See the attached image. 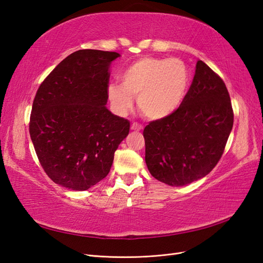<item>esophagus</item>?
Returning <instances> with one entry per match:
<instances>
[{
    "instance_id": "obj_1",
    "label": "esophagus",
    "mask_w": 263,
    "mask_h": 263,
    "mask_svg": "<svg viewBox=\"0 0 263 263\" xmlns=\"http://www.w3.org/2000/svg\"><path fill=\"white\" fill-rule=\"evenodd\" d=\"M132 129H133V130L139 132V130L142 129V125H141V124H138V123H133V124H132Z\"/></svg>"
}]
</instances>
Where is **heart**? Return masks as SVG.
Wrapping results in <instances>:
<instances>
[{
	"label": "heart",
	"instance_id": "heart-1",
	"mask_svg": "<svg viewBox=\"0 0 263 263\" xmlns=\"http://www.w3.org/2000/svg\"><path fill=\"white\" fill-rule=\"evenodd\" d=\"M121 82L108 84L107 95L118 114L129 112L137 95L140 113L150 119L171 115L189 87V71L184 62L177 58H140L127 67Z\"/></svg>",
	"mask_w": 263,
	"mask_h": 263
}]
</instances>
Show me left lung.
I'll use <instances>...</instances> for the list:
<instances>
[{"mask_svg": "<svg viewBox=\"0 0 263 263\" xmlns=\"http://www.w3.org/2000/svg\"><path fill=\"white\" fill-rule=\"evenodd\" d=\"M234 110L222 79L202 60L174 112L144 129L146 163L155 179L182 186L202 179L224 154Z\"/></svg>", "mask_w": 263, "mask_h": 263, "instance_id": "1", "label": "left lung"}]
</instances>
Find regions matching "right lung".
<instances>
[{
    "instance_id": "add662e5",
    "label": "right lung",
    "mask_w": 263,
    "mask_h": 263,
    "mask_svg": "<svg viewBox=\"0 0 263 263\" xmlns=\"http://www.w3.org/2000/svg\"><path fill=\"white\" fill-rule=\"evenodd\" d=\"M114 51L69 54L39 85L29 134L44 171L54 183L84 191L104 179L129 122L106 108Z\"/></svg>"
}]
</instances>
